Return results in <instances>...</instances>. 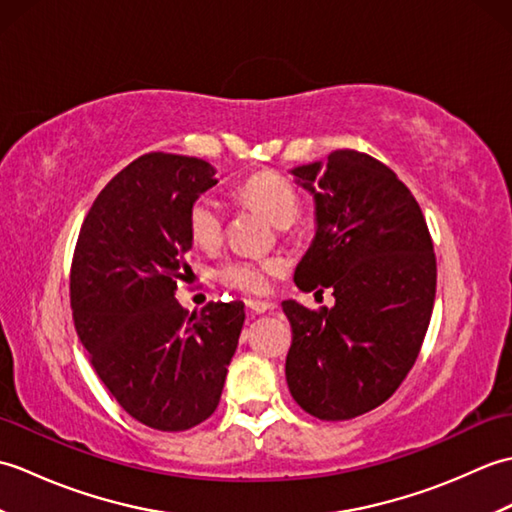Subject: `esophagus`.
<instances>
[{"mask_svg": "<svg viewBox=\"0 0 512 512\" xmlns=\"http://www.w3.org/2000/svg\"><path fill=\"white\" fill-rule=\"evenodd\" d=\"M246 306H248L250 312L264 314V312H268V310H273L275 303H273V301H266V299H248Z\"/></svg>", "mask_w": 512, "mask_h": 512, "instance_id": "esophagus-1", "label": "esophagus"}]
</instances>
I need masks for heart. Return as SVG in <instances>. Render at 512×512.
I'll list each match as a JSON object with an SVG mask.
<instances>
[{
    "mask_svg": "<svg viewBox=\"0 0 512 512\" xmlns=\"http://www.w3.org/2000/svg\"><path fill=\"white\" fill-rule=\"evenodd\" d=\"M242 195L277 226L292 224L299 213V193L275 171H262L248 178L242 187ZM222 222V206L213 195L195 198L187 215L191 242L200 248L217 246L222 239ZM279 270V259H264V262H259V259H231L222 266L220 277L239 290L264 292L270 284V277L277 275Z\"/></svg>",
    "mask_w": 512,
    "mask_h": 512,
    "instance_id": "obj_1",
    "label": "heart"
}]
</instances>
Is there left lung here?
I'll return each mask as SVG.
<instances>
[{
  "mask_svg": "<svg viewBox=\"0 0 512 512\" xmlns=\"http://www.w3.org/2000/svg\"><path fill=\"white\" fill-rule=\"evenodd\" d=\"M314 198V239L295 270L301 290L332 288L321 312L286 299V383L321 420H350L394 394L416 363L436 301V255L411 191L352 149L290 169ZM321 292V290H319Z\"/></svg>",
  "mask_w": 512,
  "mask_h": 512,
  "instance_id": "1",
  "label": "left lung"
}]
</instances>
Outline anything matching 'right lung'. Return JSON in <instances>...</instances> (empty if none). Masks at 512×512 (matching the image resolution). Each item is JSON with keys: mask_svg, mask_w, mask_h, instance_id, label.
Returning <instances> with one entry per match:
<instances>
[{"mask_svg": "<svg viewBox=\"0 0 512 512\" xmlns=\"http://www.w3.org/2000/svg\"><path fill=\"white\" fill-rule=\"evenodd\" d=\"M206 160L147 154L99 193L76 242L70 303L96 374L129 416L184 431L220 405L242 301L187 314L173 299L193 242L189 206L215 187Z\"/></svg>", "mask_w": 512, "mask_h": 512, "instance_id": "obj_1", "label": "right lung"}]
</instances>
